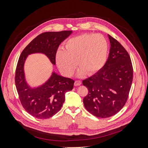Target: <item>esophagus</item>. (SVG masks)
<instances>
[{"label": "esophagus", "instance_id": "obj_1", "mask_svg": "<svg viewBox=\"0 0 148 148\" xmlns=\"http://www.w3.org/2000/svg\"><path fill=\"white\" fill-rule=\"evenodd\" d=\"M82 84V82L80 80H75V83H74V85L75 86H79Z\"/></svg>", "mask_w": 148, "mask_h": 148}]
</instances>
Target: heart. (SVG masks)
<instances>
[{
  "label": "heart",
  "instance_id": "1",
  "mask_svg": "<svg viewBox=\"0 0 148 148\" xmlns=\"http://www.w3.org/2000/svg\"><path fill=\"white\" fill-rule=\"evenodd\" d=\"M109 50L106 38L100 34H83L68 40L64 49H59L55 56L56 62L61 72L71 76L78 65V74L91 75L105 65Z\"/></svg>",
  "mask_w": 148,
  "mask_h": 148
}]
</instances>
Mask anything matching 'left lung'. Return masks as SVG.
Masks as SVG:
<instances>
[{"label": "left lung", "mask_w": 148, "mask_h": 148, "mask_svg": "<svg viewBox=\"0 0 148 148\" xmlns=\"http://www.w3.org/2000/svg\"><path fill=\"white\" fill-rule=\"evenodd\" d=\"M110 49L104 67L95 74L83 80L88 89L84 106L92 114L101 118L118 113L125 106L133 82V68L125 48L108 35Z\"/></svg>", "instance_id": "left-lung-1"}]
</instances>
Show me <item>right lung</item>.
Listing matches in <instances>:
<instances>
[{
  "label": "right lung",
  "mask_w": 148,
  "mask_h": 148,
  "mask_svg": "<svg viewBox=\"0 0 148 148\" xmlns=\"http://www.w3.org/2000/svg\"><path fill=\"white\" fill-rule=\"evenodd\" d=\"M71 33V30L44 32L34 39L20 54L15 69V86L23 107L36 118L47 119L56 114L65 101V93L73 89L74 80L53 73L42 86L31 89L25 79V61L28 54L42 53L55 65L59 45Z\"/></svg>",
  "instance_id": "1"
}]
</instances>
